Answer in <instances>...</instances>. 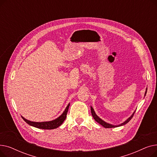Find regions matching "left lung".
<instances>
[{
  "label": "left lung",
  "mask_w": 157,
  "mask_h": 157,
  "mask_svg": "<svg viewBox=\"0 0 157 157\" xmlns=\"http://www.w3.org/2000/svg\"><path fill=\"white\" fill-rule=\"evenodd\" d=\"M146 92H147V88H146V92H145L144 96L146 95ZM135 112H136V111L133 113L131 115V117H129L127 120H125L124 122L122 123L121 124L118 125H113L109 124V123L104 121L102 120L101 118H100L99 117H98L97 116V115L95 114L94 109H93V108L91 106V113H92V117H94V120H95L97 122H98V123H99V124H101V125H102L104 127H105V128H114V127H120V126H122V125H124L127 124V123L132 118V117H133V116H134V114Z\"/></svg>",
  "instance_id": "left-lung-1"
}]
</instances>
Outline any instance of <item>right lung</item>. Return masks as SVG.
<instances>
[{
    "mask_svg": "<svg viewBox=\"0 0 157 157\" xmlns=\"http://www.w3.org/2000/svg\"><path fill=\"white\" fill-rule=\"evenodd\" d=\"M69 105H70V104H69L66 107L65 111L63 112V113L59 117H58L56 119L53 120L52 121H43V122H35V121H29L23 118V117H21L25 121L32 127H34L38 128H41V129H46V130L54 129L60 126L62 124V123L64 121V120H65L66 117H67V114L68 112Z\"/></svg>",
    "mask_w": 157,
    "mask_h": 157,
    "instance_id": "right-lung-1",
    "label": "right lung"
}]
</instances>
